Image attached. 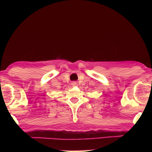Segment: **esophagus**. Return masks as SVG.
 I'll return each mask as SVG.
<instances>
[{
    "instance_id": "1",
    "label": "esophagus",
    "mask_w": 152,
    "mask_h": 152,
    "mask_svg": "<svg viewBox=\"0 0 152 152\" xmlns=\"http://www.w3.org/2000/svg\"><path fill=\"white\" fill-rule=\"evenodd\" d=\"M72 84L73 86H76V82H75V81L72 82Z\"/></svg>"
}]
</instances>
